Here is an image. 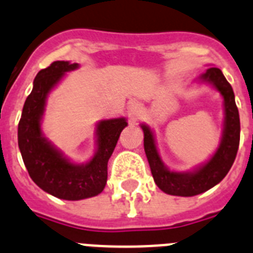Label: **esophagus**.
Masks as SVG:
<instances>
[{"instance_id":"34e87169","label":"esophagus","mask_w":253,"mask_h":253,"mask_svg":"<svg viewBox=\"0 0 253 253\" xmlns=\"http://www.w3.org/2000/svg\"><path fill=\"white\" fill-rule=\"evenodd\" d=\"M128 114L131 118H136L140 114V107L139 104H136V103H132V104L128 107Z\"/></svg>"}]
</instances>
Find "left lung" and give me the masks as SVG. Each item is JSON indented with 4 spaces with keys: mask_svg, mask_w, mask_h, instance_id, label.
<instances>
[{
    "mask_svg": "<svg viewBox=\"0 0 253 253\" xmlns=\"http://www.w3.org/2000/svg\"><path fill=\"white\" fill-rule=\"evenodd\" d=\"M200 79L209 84H212V86L220 91L225 111L220 145L208 163L193 172L179 173L169 170L160 159L151 129L146 125H141L144 131L145 154L148 158L154 181L163 192L173 196H195L214 187L229 172L238 151L241 124L232 86L227 79L224 78L223 72L216 67H210L206 70L205 74L201 75Z\"/></svg>",
    "mask_w": 253,
    "mask_h": 253,
    "instance_id": "obj_1",
    "label": "left lung"
}]
</instances>
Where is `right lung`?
Instances as JSON below:
<instances>
[{
  "mask_svg": "<svg viewBox=\"0 0 253 253\" xmlns=\"http://www.w3.org/2000/svg\"><path fill=\"white\" fill-rule=\"evenodd\" d=\"M78 63L56 61L38 72L32 93L28 95L21 113L17 141L30 178L52 196L62 200L87 199L99 195L105 187L108 160L117 145L125 118L100 121L96 126L98 149L86 164H74L47 141L41 129L45 99L54 85L67 71L78 69Z\"/></svg>",
  "mask_w": 253,
  "mask_h": 253,
  "instance_id": "right-lung-1",
  "label": "right lung"
}]
</instances>
